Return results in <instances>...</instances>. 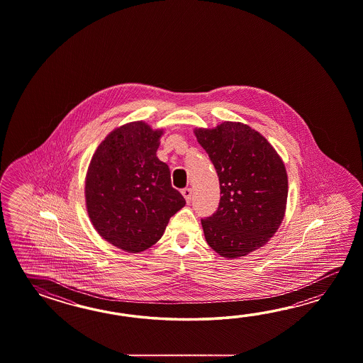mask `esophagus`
I'll use <instances>...</instances> for the list:
<instances>
[{"label":"esophagus","instance_id":"1","mask_svg":"<svg viewBox=\"0 0 363 363\" xmlns=\"http://www.w3.org/2000/svg\"><path fill=\"white\" fill-rule=\"evenodd\" d=\"M182 194L184 196L185 201L189 203L191 200H192V189H191V188H184V189L182 191Z\"/></svg>","mask_w":363,"mask_h":363}]
</instances>
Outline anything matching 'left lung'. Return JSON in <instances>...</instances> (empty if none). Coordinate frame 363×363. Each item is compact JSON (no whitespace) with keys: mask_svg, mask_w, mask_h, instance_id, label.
<instances>
[{"mask_svg":"<svg viewBox=\"0 0 363 363\" xmlns=\"http://www.w3.org/2000/svg\"><path fill=\"white\" fill-rule=\"evenodd\" d=\"M216 167L220 201L202 219L208 247L233 259L262 247L286 216L288 175L275 147L247 124L223 122L193 130Z\"/></svg>","mask_w":363,"mask_h":363,"instance_id":"obj_1","label":"left lung"}]
</instances>
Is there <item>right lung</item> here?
I'll return each instance as SVG.
<instances>
[{
	"label": "right lung",
	"mask_w": 363,
	"mask_h": 363,
	"mask_svg": "<svg viewBox=\"0 0 363 363\" xmlns=\"http://www.w3.org/2000/svg\"><path fill=\"white\" fill-rule=\"evenodd\" d=\"M162 128L138 121L101 141L85 175V208L94 230L111 245L140 253L162 238L171 216L185 205L158 160Z\"/></svg>",
	"instance_id": "right-lung-1"
}]
</instances>
